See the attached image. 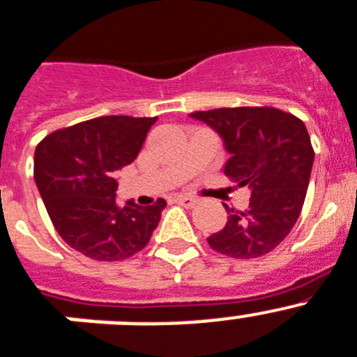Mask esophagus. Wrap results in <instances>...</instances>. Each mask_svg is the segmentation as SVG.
<instances>
[{
	"instance_id": "esophagus-1",
	"label": "esophagus",
	"mask_w": 357,
	"mask_h": 357,
	"mask_svg": "<svg viewBox=\"0 0 357 357\" xmlns=\"http://www.w3.org/2000/svg\"><path fill=\"white\" fill-rule=\"evenodd\" d=\"M174 202L179 203V205L187 206V208H190V206H194L197 203L196 197H190V196H183V194H178V196L174 197Z\"/></svg>"
}]
</instances>
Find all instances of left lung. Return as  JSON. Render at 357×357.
I'll return each instance as SVG.
<instances>
[{
  "instance_id": "8db88e82",
  "label": "left lung",
  "mask_w": 357,
  "mask_h": 357,
  "mask_svg": "<svg viewBox=\"0 0 357 357\" xmlns=\"http://www.w3.org/2000/svg\"><path fill=\"white\" fill-rule=\"evenodd\" d=\"M220 134L230 154L225 176L252 190L247 211L227 208L229 220L206 241L215 252L252 259L289 236L303 208L314 149L305 123L274 107H236L190 114Z\"/></svg>"
}]
</instances>
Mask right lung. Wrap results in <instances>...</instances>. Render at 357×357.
<instances>
[{"label": "right lung", "mask_w": 357, "mask_h": 357, "mask_svg": "<svg viewBox=\"0 0 357 357\" xmlns=\"http://www.w3.org/2000/svg\"><path fill=\"white\" fill-rule=\"evenodd\" d=\"M158 118L103 116L49 134L34 152V179L58 234L96 261L143 250L167 202H116V170L130 165Z\"/></svg>", "instance_id": "right-lung-1"}]
</instances>
